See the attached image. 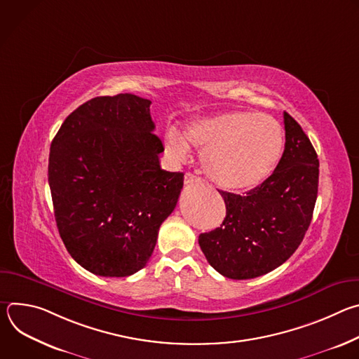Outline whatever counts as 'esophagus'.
<instances>
[{
	"instance_id": "esophagus-1",
	"label": "esophagus",
	"mask_w": 359,
	"mask_h": 359,
	"mask_svg": "<svg viewBox=\"0 0 359 359\" xmlns=\"http://www.w3.org/2000/svg\"><path fill=\"white\" fill-rule=\"evenodd\" d=\"M200 183H201L200 177L194 176L193 173H186L184 175V184L186 186H189V184H200Z\"/></svg>"
}]
</instances>
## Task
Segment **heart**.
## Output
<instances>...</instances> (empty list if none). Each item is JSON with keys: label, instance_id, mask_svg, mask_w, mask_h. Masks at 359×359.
<instances>
[{"label": "heart", "instance_id": "heart-1", "mask_svg": "<svg viewBox=\"0 0 359 359\" xmlns=\"http://www.w3.org/2000/svg\"><path fill=\"white\" fill-rule=\"evenodd\" d=\"M165 133V149L182 162L189 155L187 141L203 147L201 165L209 179L224 190H250L264 183L278 166L284 150L280 122L266 114L231 111L196 118Z\"/></svg>", "mask_w": 359, "mask_h": 359}]
</instances>
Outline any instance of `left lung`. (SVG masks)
Listing matches in <instances>:
<instances>
[{"instance_id":"1","label":"left lung","mask_w":359,"mask_h":359,"mask_svg":"<svg viewBox=\"0 0 359 359\" xmlns=\"http://www.w3.org/2000/svg\"><path fill=\"white\" fill-rule=\"evenodd\" d=\"M284 128L285 146L273 175L243 196L219 190L226 217L220 227L198 236L209 264L227 278H255L280 267L310 227L320 162L309 136L287 112Z\"/></svg>"}]
</instances>
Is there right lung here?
I'll use <instances>...</instances> for the list:
<instances>
[{
  "label": "right lung",
  "instance_id": "right-lung-1",
  "mask_svg": "<svg viewBox=\"0 0 359 359\" xmlns=\"http://www.w3.org/2000/svg\"><path fill=\"white\" fill-rule=\"evenodd\" d=\"M149 99L97 96L62 123L49 150L55 222L71 257L92 274L128 277L155 250L183 173L161 168Z\"/></svg>",
  "mask_w": 359,
  "mask_h": 359
}]
</instances>
